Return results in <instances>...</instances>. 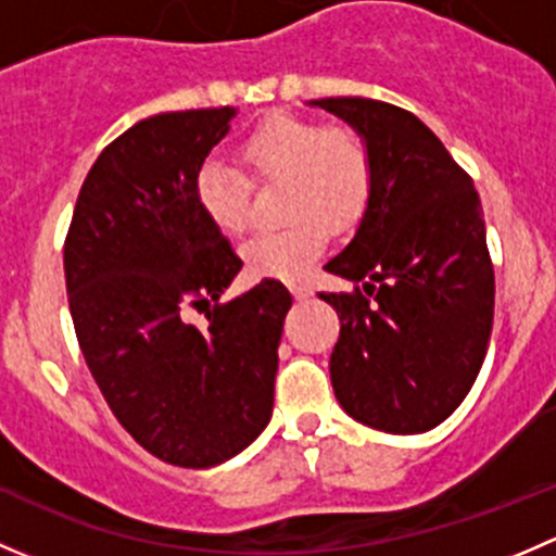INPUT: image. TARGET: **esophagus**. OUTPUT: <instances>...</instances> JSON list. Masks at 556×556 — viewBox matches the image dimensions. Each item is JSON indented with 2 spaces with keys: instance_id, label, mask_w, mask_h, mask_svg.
<instances>
[{
  "instance_id": "1",
  "label": "esophagus",
  "mask_w": 556,
  "mask_h": 556,
  "mask_svg": "<svg viewBox=\"0 0 556 556\" xmlns=\"http://www.w3.org/2000/svg\"><path fill=\"white\" fill-rule=\"evenodd\" d=\"M293 295H295V301H306V299H312V288L309 285H304V282H295L293 288Z\"/></svg>"
}]
</instances>
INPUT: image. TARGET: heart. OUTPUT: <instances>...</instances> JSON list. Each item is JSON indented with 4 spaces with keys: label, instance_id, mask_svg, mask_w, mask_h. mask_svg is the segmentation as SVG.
<instances>
[{
    "label": "heart",
    "instance_id": "1",
    "mask_svg": "<svg viewBox=\"0 0 556 556\" xmlns=\"http://www.w3.org/2000/svg\"><path fill=\"white\" fill-rule=\"evenodd\" d=\"M247 166L263 182H288L285 228L261 231L242 247L257 277L295 279L328 244V226L341 231L361 220L374 188V164L352 131L293 115L268 117L244 139ZM195 199L223 233H242L252 220V179L239 166L206 159L195 174Z\"/></svg>",
    "mask_w": 556,
    "mask_h": 556
}]
</instances>
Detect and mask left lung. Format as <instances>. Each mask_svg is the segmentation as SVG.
Here are the masks:
<instances>
[{"label":"left lung","mask_w":556,"mask_h":556,"mask_svg":"<svg viewBox=\"0 0 556 556\" xmlns=\"http://www.w3.org/2000/svg\"><path fill=\"white\" fill-rule=\"evenodd\" d=\"M371 153L374 188L352 242L325 263L355 293H319L341 319L330 355L336 401L395 435L433 430L484 363L495 271L481 201L441 139L377 99H317Z\"/></svg>","instance_id":"obj_1"}]
</instances>
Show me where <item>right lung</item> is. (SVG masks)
I'll return each instance as SVG.
<instances>
[{
    "mask_svg": "<svg viewBox=\"0 0 556 556\" xmlns=\"http://www.w3.org/2000/svg\"><path fill=\"white\" fill-rule=\"evenodd\" d=\"M237 106L161 112L106 144L64 244L72 323L117 422L153 457L212 468L271 419L293 295L263 279L217 304L242 268L195 199V174ZM206 308L207 325L187 319Z\"/></svg>",
    "mask_w": 556,
    "mask_h": 556,
    "instance_id": "1",
    "label": "right lung"
}]
</instances>
